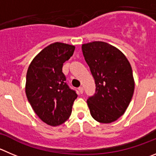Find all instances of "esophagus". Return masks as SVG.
I'll return each mask as SVG.
<instances>
[{"label": "esophagus", "instance_id": "1", "mask_svg": "<svg viewBox=\"0 0 156 156\" xmlns=\"http://www.w3.org/2000/svg\"><path fill=\"white\" fill-rule=\"evenodd\" d=\"M78 91H79L80 94H82L83 91H84V88H83V87H79V88H78Z\"/></svg>", "mask_w": 156, "mask_h": 156}]
</instances>
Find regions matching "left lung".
<instances>
[{
    "label": "left lung",
    "mask_w": 156,
    "mask_h": 156,
    "mask_svg": "<svg viewBox=\"0 0 156 156\" xmlns=\"http://www.w3.org/2000/svg\"><path fill=\"white\" fill-rule=\"evenodd\" d=\"M83 55L95 82V93L87 100L94 120L111 123L124 114L134 89L130 63L122 52L103 41L82 44Z\"/></svg>",
    "instance_id": "8db88e82"
}]
</instances>
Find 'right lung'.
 Here are the masks:
<instances>
[{"label":"right lung","mask_w":156,"mask_h":156,"mask_svg":"<svg viewBox=\"0 0 156 156\" xmlns=\"http://www.w3.org/2000/svg\"><path fill=\"white\" fill-rule=\"evenodd\" d=\"M75 46L51 44L33 59L26 75L27 100L37 115L51 126L62 124L71 114L78 97L66 82L63 64L74 53Z\"/></svg>","instance_id":"obj_1"}]
</instances>
